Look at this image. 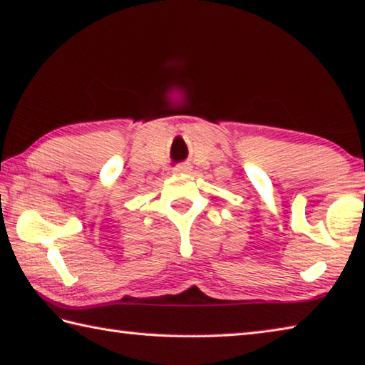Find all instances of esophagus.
I'll use <instances>...</instances> for the list:
<instances>
[{"instance_id": "1", "label": "esophagus", "mask_w": 365, "mask_h": 365, "mask_svg": "<svg viewBox=\"0 0 365 365\" xmlns=\"http://www.w3.org/2000/svg\"><path fill=\"white\" fill-rule=\"evenodd\" d=\"M190 170H192L190 164H178L175 168H173V172L175 173H188Z\"/></svg>"}]
</instances>
